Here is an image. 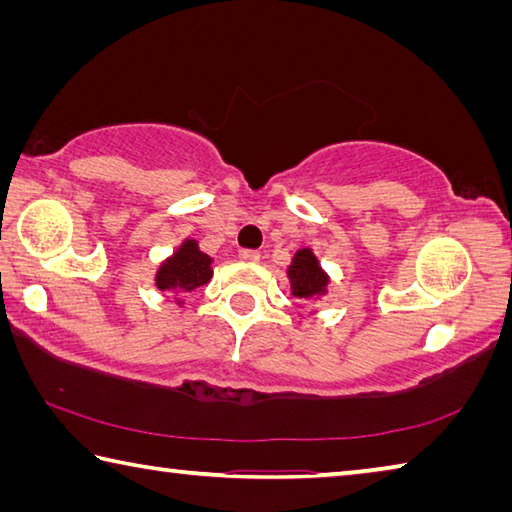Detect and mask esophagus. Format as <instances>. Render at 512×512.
<instances>
[{
	"label": "esophagus",
	"instance_id": "esophagus-1",
	"mask_svg": "<svg viewBox=\"0 0 512 512\" xmlns=\"http://www.w3.org/2000/svg\"><path fill=\"white\" fill-rule=\"evenodd\" d=\"M259 255L257 250H250V248H244V250H239V259L241 262H248V264H255V262H259Z\"/></svg>",
	"mask_w": 512,
	"mask_h": 512
}]
</instances>
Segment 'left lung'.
Instances as JSON below:
<instances>
[{
  "mask_svg": "<svg viewBox=\"0 0 512 512\" xmlns=\"http://www.w3.org/2000/svg\"><path fill=\"white\" fill-rule=\"evenodd\" d=\"M288 280H291V293L302 300L320 297L327 293L329 275L322 271L318 257L311 248L297 250L291 266H288Z\"/></svg>",
  "mask_w": 512,
  "mask_h": 512,
  "instance_id": "1",
  "label": "left lung"
}]
</instances>
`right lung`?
<instances>
[{
	"label": "right lung",
	"mask_w": 512,
	"mask_h": 512,
	"mask_svg": "<svg viewBox=\"0 0 512 512\" xmlns=\"http://www.w3.org/2000/svg\"><path fill=\"white\" fill-rule=\"evenodd\" d=\"M210 277L212 257L201 253L197 241L185 239L179 250L161 264L159 273H156V286H159V291H174L179 295L176 302L181 304V293H190L194 288L208 284Z\"/></svg>",
	"instance_id": "add662e5"
}]
</instances>
